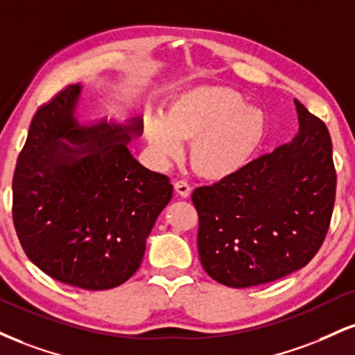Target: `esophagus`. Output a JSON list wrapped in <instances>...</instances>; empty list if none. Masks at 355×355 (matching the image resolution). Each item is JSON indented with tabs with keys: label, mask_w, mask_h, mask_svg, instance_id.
<instances>
[{
	"label": "esophagus",
	"mask_w": 355,
	"mask_h": 355,
	"mask_svg": "<svg viewBox=\"0 0 355 355\" xmlns=\"http://www.w3.org/2000/svg\"><path fill=\"white\" fill-rule=\"evenodd\" d=\"M175 191H177V195H180L182 198H187V196L190 195L191 187L189 185V182L177 180V182H175Z\"/></svg>",
	"instance_id": "34e87169"
}]
</instances>
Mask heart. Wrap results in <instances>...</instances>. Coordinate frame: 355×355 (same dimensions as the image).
<instances>
[{
	"instance_id": "obj_1",
	"label": "heart",
	"mask_w": 355,
	"mask_h": 355,
	"mask_svg": "<svg viewBox=\"0 0 355 355\" xmlns=\"http://www.w3.org/2000/svg\"><path fill=\"white\" fill-rule=\"evenodd\" d=\"M148 142L162 162L182 153L191 140V164L211 178L228 177L245 166L266 130L263 110L226 85H202L180 94L164 117L145 125Z\"/></svg>"
}]
</instances>
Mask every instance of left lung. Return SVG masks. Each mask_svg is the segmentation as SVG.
Masks as SVG:
<instances>
[{"instance_id": "left-lung-1", "label": "left lung", "mask_w": 355, "mask_h": 355, "mask_svg": "<svg viewBox=\"0 0 355 355\" xmlns=\"http://www.w3.org/2000/svg\"><path fill=\"white\" fill-rule=\"evenodd\" d=\"M293 142L191 195L207 275L251 288L301 270L326 238L336 200L332 142L321 119L294 101Z\"/></svg>"}]
</instances>
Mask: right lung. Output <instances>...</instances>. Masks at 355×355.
I'll list each match as a JSON object with an SVG mask.
<instances>
[{"label": "right lung", "instance_id": "1", "mask_svg": "<svg viewBox=\"0 0 355 355\" xmlns=\"http://www.w3.org/2000/svg\"><path fill=\"white\" fill-rule=\"evenodd\" d=\"M80 84L67 85L34 114L12 177V221L42 272L102 291L139 270L173 187L127 147L142 134V119L80 125Z\"/></svg>", "mask_w": 355, "mask_h": 355}]
</instances>
